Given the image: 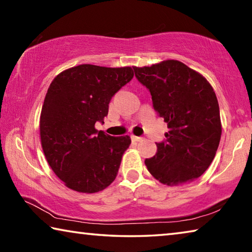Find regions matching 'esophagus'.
I'll list each match as a JSON object with an SVG mask.
<instances>
[{
	"instance_id": "obj_1",
	"label": "esophagus",
	"mask_w": 252,
	"mask_h": 252,
	"mask_svg": "<svg viewBox=\"0 0 252 252\" xmlns=\"http://www.w3.org/2000/svg\"><path fill=\"white\" fill-rule=\"evenodd\" d=\"M131 140H132V141H136V142H139V141H142V140H143V138H142V136H136V135H131Z\"/></svg>"
}]
</instances>
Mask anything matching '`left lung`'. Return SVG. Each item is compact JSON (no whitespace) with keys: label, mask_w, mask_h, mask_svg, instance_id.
Here are the masks:
<instances>
[{"label":"left lung","mask_w":252,"mask_h":252,"mask_svg":"<svg viewBox=\"0 0 252 252\" xmlns=\"http://www.w3.org/2000/svg\"><path fill=\"white\" fill-rule=\"evenodd\" d=\"M133 70L169 129L157 143L156 156L144 161L149 172L167 186L191 182L209 168L219 147L221 121L215 91L201 74L177 60Z\"/></svg>","instance_id":"left-lung-1"}]
</instances>
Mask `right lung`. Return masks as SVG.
Segmentation results:
<instances>
[{
    "mask_svg": "<svg viewBox=\"0 0 252 252\" xmlns=\"http://www.w3.org/2000/svg\"><path fill=\"white\" fill-rule=\"evenodd\" d=\"M133 78L130 66L81 64L57 75L40 119L42 149L54 173L70 189L94 193L116 179L131 139L97 131L112 96Z\"/></svg>",
    "mask_w": 252,
    "mask_h": 252,
    "instance_id": "right-lung-1",
    "label": "right lung"
}]
</instances>
